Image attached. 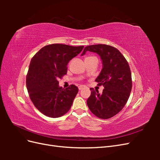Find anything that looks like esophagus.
<instances>
[{"instance_id":"obj_1","label":"esophagus","mask_w":160,"mask_h":160,"mask_svg":"<svg viewBox=\"0 0 160 160\" xmlns=\"http://www.w3.org/2000/svg\"><path fill=\"white\" fill-rule=\"evenodd\" d=\"M83 86H81V85L79 87V89L80 91H81V89H83Z\"/></svg>"}]
</instances>
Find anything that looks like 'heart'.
Here are the masks:
<instances>
[{
    "label": "heart",
    "mask_w": 160,
    "mask_h": 160,
    "mask_svg": "<svg viewBox=\"0 0 160 160\" xmlns=\"http://www.w3.org/2000/svg\"><path fill=\"white\" fill-rule=\"evenodd\" d=\"M91 57H86L85 59H89V58H91Z\"/></svg>",
    "instance_id": "b5f03b06"
}]
</instances>
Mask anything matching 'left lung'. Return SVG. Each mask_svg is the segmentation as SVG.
<instances>
[{
    "label": "left lung",
    "instance_id": "obj_1",
    "mask_svg": "<svg viewBox=\"0 0 160 160\" xmlns=\"http://www.w3.org/2000/svg\"><path fill=\"white\" fill-rule=\"evenodd\" d=\"M89 51L96 52L102 61L103 68L95 81L104 89L100 94L91 88V95L87 101L90 111L101 119H109L122 110L132 88V73L127 60L116 48L99 44L85 47L81 55Z\"/></svg>",
    "mask_w": 160,
    "mask_h": 160
}]
</instances>
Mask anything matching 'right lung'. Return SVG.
<instances>
[{
  "label": "right lung",
  "instance_id": "obj_1",
  "mask_svg": "<svg viewBox=\"0 0 160 160\" xmlns=\"http://www.w3.org/2000/svg\"><path fill=\"white\" fill-rule=\"evenodd\" d=\"M84 46L52 44L43 47L31 61L26 84L35 108L49 118L65 115L71 109L78 88L71 85L64 89L57 80L67 74V65Z\"/></svg>",
  "mask_w": 160,
  "mask_h": 160
}]
</instances>
